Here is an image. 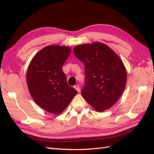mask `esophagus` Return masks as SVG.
I'll return each instance as SVG.
<instances>
[{
    "label": "esophagus",
    "mask_w": 154,
    "mask_h": 154,
    "mask_svg": "<svg viewBox=\"0 0 154 154\" xmlns=\"http://www.w3.org/2000/svg\"><path fill=\"white\" fill-rule=\"evenodd\" d=\"M74 88H75V89L79 92H80V86H79L78 85H74Z\"/></svg>",
    "instance_id": "34e87169"
}]
</instances>
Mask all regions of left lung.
Returning a JSON list of instances; mask_svg holds the SVG:
<instances>
[{"label":"left lung","mask_w":154,"mask_h":154,"mask_svg":"<svg viewBox=\"0 0 154 154\" xmlns=\"http://www.w3.org/2000/svg\"><path fill=\"white\" fill-rule=\"evenodd\" d=\"M74 53L85 66L82 96L97 111L110 108L119 99L127 83V71L122 60L101 42L76 45Z\"/></svg>","instance_id":"1"}]
</instances>
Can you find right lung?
<instances>
[{
    "label": "right lung",
    "mask_w": 154,
    "mask_h": 154,
    "mask_svg": "<svg viewBox=\"0 0 154 154\" xmlns=\"http://www.w3.org/2000/svg\"><path fill=\"white\" fill-rule=\"evenodd\" d=\"M71 52L67 46H47L35 56L27 69L31 96L37 105L51 114L61 113L78 93L68 85L62 70Z\"/></svg>",
    "instance_id": "right-lung-1"
}]
</instances>
